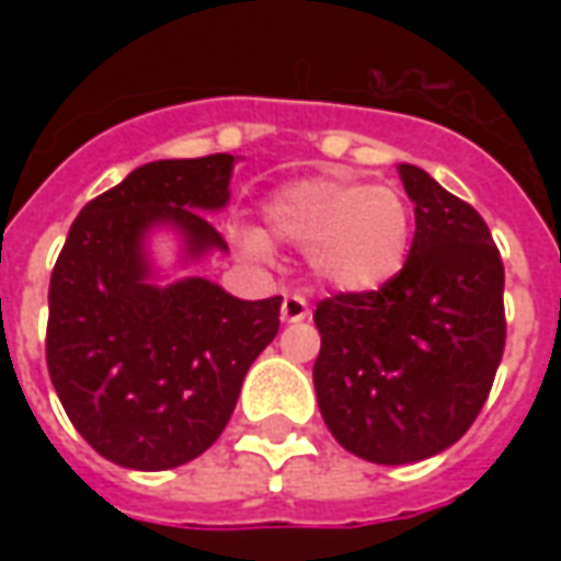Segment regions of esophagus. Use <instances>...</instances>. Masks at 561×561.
<instances>
[{
  "label": "esophagus",
  "instance_id": "esophagus-1",
  "mask_svg": "<svg viewBox=\"0 0 561 561\" xmlns=\"http://www.w3.org/2000/svg\"><path fill=\"white\" fill-rule=\"evenodd\" d=\"M309 316H312V309L306 304V297H300V294L285 297V304H282V321L285 324H297V321H306Z\"/></svg>",
  "mask_w": 561,
  "mask_h": 561
}]
</instances>
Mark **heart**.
Wrapping results in <instances>:
<instances>
[{
  "label": "heart",
  "mask_w": 561,
  "mask_h": 561,
  "mask_svg": "<svg viewBox=\"0 0 561 561\" xmlns=\"http://www.w3.org/2000/svg\"><path fill=\"white\" fill-rule=\"evenodd\" d=\"M264 221L276 240L306 249L312 276L336 294L381 291L402 273L414 240L405 192L348 176L282 185L264 201ZM233 237L245 257H270V240L257 228H237Z\"/></svg>",
  "instance_id": "heart-1"
}]
</instances>
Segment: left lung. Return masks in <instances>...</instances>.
Returning a JSON list of instances; mask_svg holds the SVG:
<instances>
[{
  "instance_id": "left-lung-1",
  "label": "left lung",
  "mask_w": 561,
  "mask_h": 561,
  "mask_svg": "<svg viewBox=\"0 0 561 561\" xmlns=\"http://www.w3.org/2000/svg\"><path fill=\"white\" fill-rule=\"evenodd\" d=\"M414 243L376 294L318 304L312 381L321 417L354 457L421 462L459 442L505 352V267L486 221L414 164H397Z\"/></svg>"
}]
</instances>
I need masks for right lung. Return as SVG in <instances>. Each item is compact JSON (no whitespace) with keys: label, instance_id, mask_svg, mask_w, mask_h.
<instances>
[{"label":"right lung","instance_id":"right-lung-1","mask_svg":"<svg viewBox=\"0 0 561 561\" xmlns=\"http://www.w3.org/2000/svg\"><path fill=\"white\" fill-rule=\"evenodd\" d=\"M237 159L140 164L87 207L50 276L47 369L62 409L104 459L164 471L228 426L255 357L279 333L282 297L240 300L185 270L228 243L209 225ZM174 240L161 265L154 237Z\"/></svg>","mask_w":561,"mask_h":561}]
</instances>
